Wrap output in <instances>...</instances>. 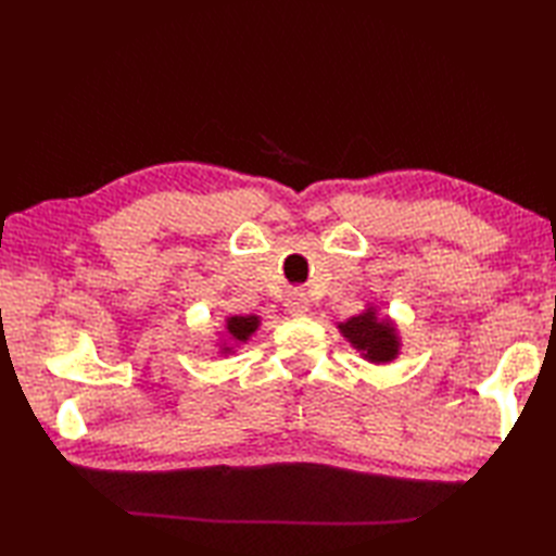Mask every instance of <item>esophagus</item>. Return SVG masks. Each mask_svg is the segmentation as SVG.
I'll use <instances>...</instances> for the list:
<instances>
[{
	"mask_svg": "<svg viewBox=\"0 0 556 556\" xmlns=\"http://www.w3.org/2000/svg\"><path fill=\"white\" fill-rule=\"evenodd\" d=\"M287 311L291 313V315H305L311 311V305H308V296H305V291L303 289H291L289 293H287Z\"/></svg>",
	"mask_w": 556,
	"mask_h": 556,
	"instance_id": "obj_1",
	"label": "esophagus"
}]
</instances>
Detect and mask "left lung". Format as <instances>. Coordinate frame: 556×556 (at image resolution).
<instances>
[{
	"mask_svg": "<svg viewBox=\"0 0 556 556\" xmlns=\"http://www.w3.org/2000/svg\"><path fill=\"white\" fill-rule=\"evenodd\" d=\"M339 332L349 344L361 351V356L370 363H392L399 356L401 339L394 323L389 317H377V308L370 305L361 315L339 323Z\"/></svg>",
	"mask_w": 556,
	"mask_h": 556,
	"instance_id": "left-lung-1",
	"label": "left lung"
}]
</instances>
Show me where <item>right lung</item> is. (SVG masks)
I'll use <instances>...</instances> for the list:
<instances>
[{"label":"right lung","mask_w":556,"mask_h":556,"mask_svg":"<svg viewBox=\"0 0 556 556\" xmlns=\"http://www.w3.org/2000/svg\"><path fill=\"white\" fill-rule=\"evenodd\" d=\"M257 327H260L257 315H231V317H227V327H224V329H227V337H229L231 344H222L219 353H231L233 346L245 344V341L253 337Z\"/></svg>","instance_id":"1"}]
</instances>
